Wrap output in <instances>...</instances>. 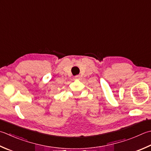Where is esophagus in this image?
I'll return each instance as SVG.
<instances>
[{
  "label": "esophagus",
  "instance_id": "34e87169",
  "mask_svg": "<svg viewBox=\"0 0 151 151\" xmlns=\"http://www.w3.org/2000/svg\"><path fill=\"white\" fill-rule=\"evenodd\" d=\"M75 78L76 79H80V78H81V76H80V75H76V76H75Z\"/></svg>",
  "mask_w": 151,
  "mask_h": 151
}]
</instances>
